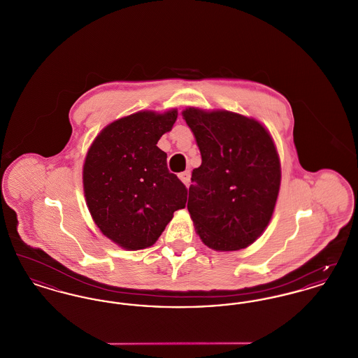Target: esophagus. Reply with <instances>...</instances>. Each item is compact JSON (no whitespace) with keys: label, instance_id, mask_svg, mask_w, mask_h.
<instances>
[{"label":"esophagus","instance_id":"1","mask_svg":"<svg viewBox=\"0 0 358 358\" xmlns=\"http://www.w3.org/2000/svg\"><path fill=\"white\" fill-rule=\"evenodd\" d=\"M178 177H180V180L189 187V184H190V171H182V173H180L178 174Z\"/></svg>","mask_w":358,"mask_h":358}]
</instances>
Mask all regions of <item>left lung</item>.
<instances>
[{"instance_id":"obj_1","label":"left lung","mask_w":358,"mask_h":358,"mask_svg":"<svg viewBox=\"0 0 358 358\" xmlns=\"http://www.w3.org/2000/svg\"><path fill=\"white\" fill-rule=\"evenodd\" d=\"M201 165L192 173L187 210L196 232L215 251H238L271 220L280 187V162L262 123L236 113L189 107Z\"/></svg>"}]
</instances>
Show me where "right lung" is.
Wrapping results in <instances>:
<instances>
[{
    "label": "right lung",
    "instance_id": "obj_1",
    "mask_svg": "<svg viewBox=\"0 0 358 358\" xmlns=\"http://www.w3.org/2000/svg\"><path fill=\"white\" fill-rule=\"evenodd\" d=\"M176 120L174 108L120 118L103 129L85 155L88 210L103 235L124 250L153 245L173 213L187 204V187L157 146Z\"/></svg>",
    "mask_w": 358,
    "mask_h": 358
}]
</instances>
